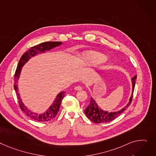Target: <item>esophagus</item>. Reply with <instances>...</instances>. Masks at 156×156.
<instances>
[{
  "label": "esophagus",
  "mask_w": 156,
  "mask_h": 156,
  "mask_svg": "<svg viewBox=\"0 0 156 156\" xmlns=\"http://www.w3.org/2000/svg\"><path fill=\"white\" fill-rule=\"evenodd\" d=\"M75 90L76 91H80L82 90V87L81 86H76L75 87Z\"/></svg>",
  "instance_id": "obj_1"
}]
</instances>
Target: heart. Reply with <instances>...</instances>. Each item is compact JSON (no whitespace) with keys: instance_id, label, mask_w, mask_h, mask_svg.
I'll list each match as a JSON object with an SVG mask.
<instances>
[{"instance_id":"obj_1","label":"heart","mask_w":156,"mask_h":156,"mask_svg":"<svg viewBox=\"0 0 156 156\" xmlns=\"http://www.w3.org/2000/svg\"><path fill=\"white\" fill-rule=\"evenodd\" d=\"M83 59L91 65H97L106 60L105 55L96 51H88L83 56Z\"/></svg>"}]
</instances>
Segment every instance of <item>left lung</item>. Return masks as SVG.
Here are the masks:
<instances>
[{
	"mask_svg": "<svg viewBox=\"0 0 156 156\" xmlns=\"http://www.w3.org/2000/svg\"><path fill=\"white\" fill-rule=\"evenodd\" d=\"M136 78H137V75L133 76L132 78V95L129 99V103H127L126 107H124L123 108H122L121 110L117 112H108L107 111L101 109L98 106L95 100L92 97H91L90 104L85 110V113L87 117H88V119L91 120L93 122L96 123H100L109 122L114 120L117 117H119L120 114L130 105L132 97H133V93L134 91Z\"/></svg>",
	"mask_w": 156,
	"mask_h": 156,
	"instance_id": "1",
	"label": "left lung"
}]
</instances>
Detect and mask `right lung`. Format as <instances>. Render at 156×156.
Segmentation results:
<instances>
[{
	"instance_id": "add662e5",
	"label": "right lung",
	"mask_w": 156,
	"mask_h": 156,
	"mask_svg": "<svg viewBox=\"0 0 156 156\" xmlns=\"http://www.w3.org/2000/svg\"><path fill=\"white\" fill-rule=\"evenodd\" d=\"M61 44L62 43L60 42V41H49V42H44L32 47L27 51H26L21 56V58H20L17 69L16 70L14 76V88L16 91V95L17 97L20 108H21V110L27 116H29L30 118L33 119L34 120L38 122H48L55 118L58 113L61 101L63 100L64 96L65 95L66 92L62 91L58 93L55 98V100L53 101V104L49 107V108L46 110V112H44L42 114H38L31 112L24 104V103L21 100V98L20 97V93H19L18 80L20 76V72H21L22 70V68L32 57L35 56L36 55L39 53H44L46 51H49L55 47L60 46Z\"/></svg>"
}]
</instances>
